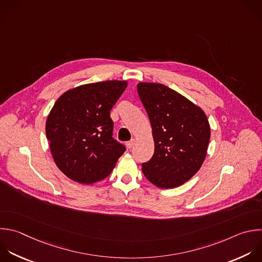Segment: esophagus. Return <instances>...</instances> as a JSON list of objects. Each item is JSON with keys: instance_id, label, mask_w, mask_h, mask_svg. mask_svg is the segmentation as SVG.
<instances>
[{"instance_id": "1", "label": "esophagus", "mask_w": 262, "mask_h": 262, "mask_svg": "<svg viewBox=\"0 0 262 262\" xmlns=\"http://www.w3.org/2000/svg\"><path fill=\"white\" fill-rule=\"evenodd\" d=\"M134 145H135V140L133 139V140H130L129 142H127L126 143V147L128 148V149H132L133 147H134Z\"/></svg>"}]
</instances>
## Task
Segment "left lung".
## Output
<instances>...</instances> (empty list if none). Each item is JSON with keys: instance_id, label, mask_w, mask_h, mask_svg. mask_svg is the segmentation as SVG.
Masks as SVG:
<instances>
[{"instance_id": "8db88e82", "label": "left lung", "mask_w": 262, "mask_h": 262, "mask_svg": "<svg viewBox=\"0 0 262 262\" xmlns=\"http://www.w3.org/2000/svg\"><path fill=\"white\" fill-rule=\"evenodd\" d=\"M154 141L152 158L142 164L145 177L159 188H175L201 168L211 128L206 113L179 93L159 83L137 85Z\"/></svg>"}]
</instances>
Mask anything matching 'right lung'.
Wrapping results in <instances>:
<instances>
[{"label": "right lung", "instance_id": "right-lung-1", "mask_svg": "<svg viewBox=\"0 0 262 262\" xmlns=\"http://www.w3.org/2000/svg\"><path fill=\"white\" fill-rule=\"evenodd\" d=\"M127 86L111 80L63 93L46 120V137L57 167L71 180L93 184L108 177L125 147L112 138L110 111Z\"/></svg>", "mask_w": 262, "mask_h": 262}]
</instances>
